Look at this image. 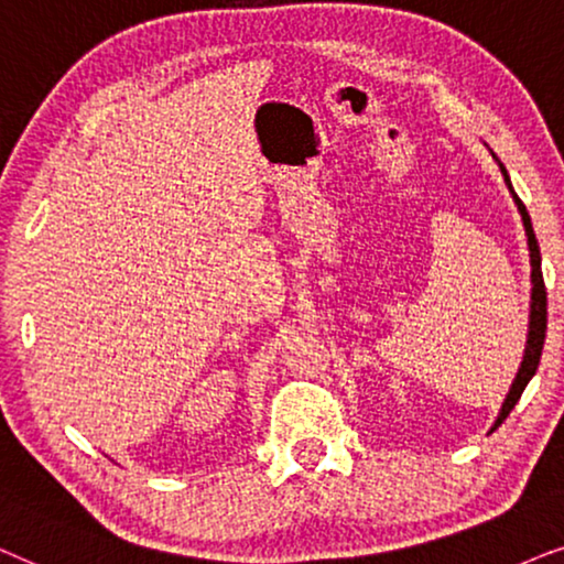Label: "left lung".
Listing matches in <instances>:
<instances>
[{
  "label": "left lung",
  "mask_w": 564,
  "mask_h": 564,
  "mask_svg": "<svg viewBox=\"0 0 564 564\" xmlns=\"http://www.w3.org/2000/svg\"><path fill=\"white\" fill-rule=\"evenodd\" d=\"M500 164V162H498ZM500 172L502 177H506V185L508 191L513 193V185H510V177L506 167L500 164ZM513 200L518 206V212H521V219H523V227H527V237H529V252H531V314H529V337H527V350H523V360H521V369H518L513 384H510V392L506 397V402H502V410L498 420H495V427H498L502 420L510 415V410L516 408V402L521 400L523 389L534 377L536 369H539V360H542V348H544V337H546V289H544V275H542V252H539V242H536V235H534V227H531V216L527 212V206L521 204V198L513 193ZM492 427V431H495Z\"/></svg>",
  "instance_id": "1"
}]
</instances>
